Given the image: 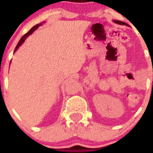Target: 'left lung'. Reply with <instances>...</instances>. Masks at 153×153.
I'll return each mask as SVG.
<instances>
[{"mask_svg": "<svg viewBox=\"0 0 153 153\" xmlns=\"http://www.w3.org/2000/svg\"><path fill=\"white\" fill-rule=\"evenodd\" d=\"M113 22H115V23H116V24H121V25H126V26H128V24H127L126 23H124V22H123V21H113Z\"/></svg>", "mask_w": 153, "mask_h": 153, "instance_id": "left-lung-1", "label": "left lung"}]
</instances>
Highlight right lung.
I'll list each match as a JSON object with an SVG mask.
<instances>
[{"label": "right lung", "mask_w": 153, "mask_h": 153, "mask_svg": "<svg viewBox=\"0 0 153 153\" xmlns=\"http://www.w3.org/2000/svg\"><path fill=\"white\" fill-rule=\"evenodd\" d=\"M41 25H42V23H40V24H36V25H35V26H33V27L31 28V29L29 31H28L27 33H25V34H24V36H23L22 37H21V40H19L18 44H17V45L16 46V47H15V50H14V52H15V51H17V49H18V48H19V47H20V46H21V44H22L23 43H24V40H26V38H27V36H29V35L32 34V33H33V32H34V30H36L37 29V28L39 27H40V26H41Z\"/></svg>", "instance_id": "obj_1"}]
</instances>
